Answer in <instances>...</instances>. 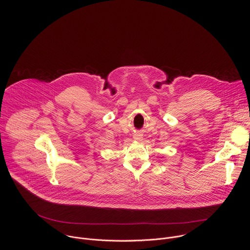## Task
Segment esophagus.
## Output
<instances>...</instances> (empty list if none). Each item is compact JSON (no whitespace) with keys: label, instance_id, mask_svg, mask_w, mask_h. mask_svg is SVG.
Masks as SVG:
<instances>
[{"label":"esophagus","instance_id":"1","mask_svg":"<svg viewBox=\"0 0 250 250\" xmlns=\"http://www.w3.org/2000/svg\"><path fill=\"white\" fill-rule=\"evenodd\" d=\"M142 138V135L140 134V133H136L135 135H134V139H137V140H140Z\"/></svg>","mask_w":250,"mask_h":250}]
</instances>
